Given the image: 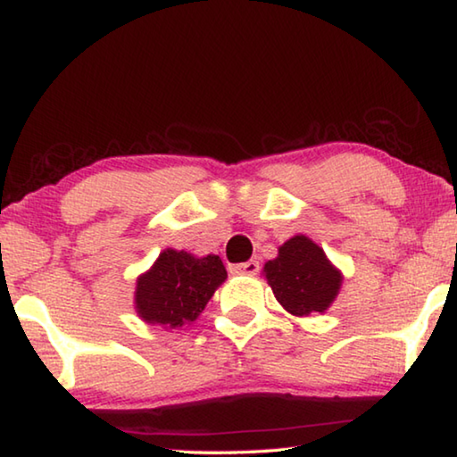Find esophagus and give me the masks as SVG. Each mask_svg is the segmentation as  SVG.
<instances>
[{
    "mask_svg": "<svg viewBox=\"0 0 457 457\" xmlns=\"http://www.w3.org/2000/svg\"><path fill=\"white\" fill-rule=\"evenodd\" d=\"M260 264L256 260H250V262H244V264H234L229 266V272L231 274H245V276H253L258 274Z\"/></svg>",
    "mask_w": 457,
    "mask_h": 457,
    "instance_id": "34e87169",
    "label": "esophagus"
}]
</instances>
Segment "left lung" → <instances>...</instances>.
Segmentation results:
<instances>
[{"mask_svg": "<svg viewBox=\"0 0 457 457\" xmlns=\"http://www.w3.org/2000/svg\"><path fill=\"white\" fill-rule=\"evenodd\" d=\"M264 274L278 303L294 316L324 312L343 284V274L306 236H294L278 247V258L266 262Z\"/></svg>", "mask_w": 457, "mask_h": 457, "instance_id": "obj_1", "label": "left lung"}]
</instances>
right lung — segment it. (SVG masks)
I'll return each mask as SVG.
<instances>
[{
	"instance_id": "add662e5",
	"label": "right lung",
	"mask_w": 457,
	"mask_h": 457,
	"mask_svg": "<svg viewBox=\"0 0 457 457\" xmlns=\"http://www.w3.org/2000/svg\"><path fill=\"white\" fill-rule=\"evenodd\" d=\"M228 272L220 256L195 258L167 247L149 272L137 278L135 308L145 322L177 328L193 322Z\"/></svg>"
}]
</instances>
